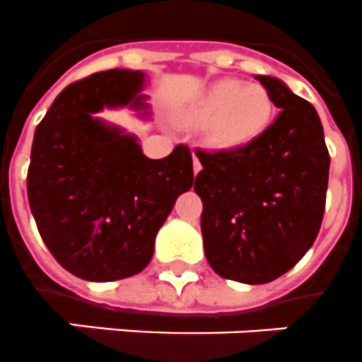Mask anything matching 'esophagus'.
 <instances>
[{
    "mask_svg": "<svg viewBox=\"0 0 362 362\" xmlns=\"http://www.w3.org/2000/svg\"><path fill=\"white\" fill-rule=\"evenodd\" d=\"M202 169V165H201V161H199V158H197L195 154H193V173H199Z\"/></svg>",
    "mask_w": 362,
    "mask_h": 362,
    "instance_id": "34e87169",
    "label": "esophagus"
}]
</instances>
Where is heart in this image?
I'll return each instance as SVG.
<instances>
[{"label":"heart","mask_w":362,"mask_h":362,"mask_svg":"<svg viewBox=\"0 0 362 362\" xmlns=\"http://www.w3.org/2000/svg\"><path fill=\"white\" fill-rule=\"evenodd\" d=\"M275 117L272 93L260 83L225 78L202 90L184 111L191 126L202 128L208 145L219 151H240L267 132Z\"/></svg>","instance_id":"heart-1"}]
</instances>
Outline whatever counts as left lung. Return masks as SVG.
<instances>
[{"label":"left lung","instance_id":"8db88e82","mask_svg":"<svg viewBox=\"0 0 362 362\" xmlns=\"http://www.w3.org/2000/svg\"><path fill=\"white\" fill-rule=\"evenodd\" d=\"M257 79L281 110L266 134L240 151H195V193L211 269L245 284L272 283L313 247L325 210L329 158L313 104L272 76Z\"/></svg>","mask_w":362,"mask_h":362}]
</instances>
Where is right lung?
Returning a JSON list of instances; mask_svg holds the SVG:
<instances>
[{
	"label": "right lung",
	"instance_id": "obj_1",
	"mask_svg": "<svg viewBox=\"0 0 362 362\" xmlns=\"http://www.w3.org/2000/svg\"><path fill=\"white\" fill-rule=\"evenodd\" d=\"M143 85L139 70L87 76L61 90L35 130L29 206L55 260L85 281L143 272L176 199L193 186L186 145L151 160L134 135L95 117L122 105L145 111Z\"/></svg>",
	"mask_w": 362,
	"mask_h": 362
}]
</instances>
